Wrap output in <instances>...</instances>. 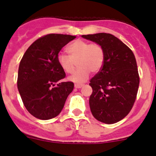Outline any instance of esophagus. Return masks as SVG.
<instances>
[{
    "label": "esophagus",
    "instance_id": "1",
    "mask_svg": "<svg viewBox=\"0 0 156 156\" xmlns=\"http://www.w3.org/2000/svg\"><path fill=\"white\" fill-rule=\"evenodd\" d=\"M82 86H83V85H82V84H75V87L76 88H81Z\"/></svg>",
    "mask_w": 156,
    "mask_h": 156
}]
</instances>
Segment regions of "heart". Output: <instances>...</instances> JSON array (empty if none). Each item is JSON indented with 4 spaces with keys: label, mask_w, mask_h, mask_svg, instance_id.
Here are the masks:
<instances>
[{
    "label": "heart",
    "mask_w": 156,
    "mask_h": 156,
    "mask_svg": "<svg viewBox=\"0 0 156 156\" xmlns=\"http://www.w3.org/2000/svg\"><path fill=\"white\" fill-rule=\"evenodd\" d=\"M67 50L70 56L60 54L57 62L64 72L71 74L75 71V62L78 61V70L70 77V81L82 83L88 79L91 71L96 73L102 68L105 53L103 47L99 43L78 40L69 45Z\"/></svg>",
    "instance_id": "b5f03b06"
}]
</instances>
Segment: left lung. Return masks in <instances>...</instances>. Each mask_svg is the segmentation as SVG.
I'll use <instances>...</instances> for the list:
<instances>
[{
    "label": "left lung",
    "instance_id": "1",
    "mask_svg": "<svg viewBox=\"0 0 156 156\" xmlns=\"http://www.w3.org/2000/svg\"><path fill=\"white\" fill-rule=\"evenodd\" d=\"M81 37L103 47L104 62L90 80L91 112L104 123H115L130 113L137 97L139 75L137 62L127 45L109 33L83 35Z\"/></svg>",
    "mask_w": 156,
    "mask_h": 156
}]
</instances>
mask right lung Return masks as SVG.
Here are the masks:
<instances>
[{"label":"right lung","instance_id":"obj_1","mask_svg":"<svg viewBox=\"0 0 156 156\" xmlns=\"http://www.w3.org/2000/svg\"><path fill=\"white\" fill-rule=\"evenodd\" d=\"M76 36L48 34L39 38L24 54L20 61L17 85L23 104L29 113L40 120L60 114L74 83L66 81L65 72L57 62L61 49Z\"/></svg>","mask_w":156,"mask_h":156}]
</instances>
